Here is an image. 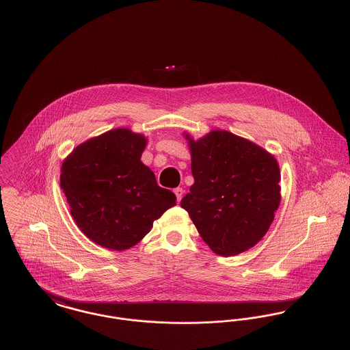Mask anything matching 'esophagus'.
<instances>
[{"label": "esophagus", "mask_w": 350, "mask_h": 350, "mask_svg": "<svg viewBox=\"0 0 350 350\" xmlns=\"http://www.w3.org/2000/svg\"><path fill=\"white\" fill-rule=\"evenodd\" d=\"M174 193H175V196H176L178 202H180L182 197H183V189H182V187H176V189H174Z\"/></svg>", "instance_id": "34e87169"}]
</instances>
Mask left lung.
Wrapping results in <instances>:
<instances>
[{"label":"left lung","instance_id":"1","mask_svg":"<svg viewBox=\"0 0 350 350\" xmlns=\"http://www.w3.org/2000/svg\"><path fill=\"white\" fill-rule=\"evenodd\" d=\"M194 185L180 206L213 252L234 256L267 233L280 203V170L267 150L226 131L190 136Z\"/></svg>","mask_w":350,"mask_h":350}]
</instances>
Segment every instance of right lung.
Returning <instances> with one entry per match:
<instances>
[{"label":"right lung","instance_id":"obj_1","mask_svg":"<svg viewBox=\"0 0 350 350\" xmlns=\"http://www.w3.org/2000/svg\"><path fill=\"white\" fill-rule=\"evenodd\" d=\"M147 140L113 129L78 146L62 164L60 187L72 218L96 244L113 250L136 245L154 219L175 206L142 163Z\"/></svg>","mask_w":350,"mask_h":350}]
</instances>
